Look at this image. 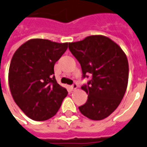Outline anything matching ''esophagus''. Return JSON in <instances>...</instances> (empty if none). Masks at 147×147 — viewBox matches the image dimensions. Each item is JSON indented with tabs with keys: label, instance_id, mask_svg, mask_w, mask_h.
<instances>
[{
	"label": "esophagus",
	"instance_id": "1",
	"mask_svg": "<svg viewBox=\"0 0 147 147\" xmlns=\"http://www.w3.org/2000/svg\"><path fill=\"white\" fill-rule=\"evenodd\" d=\"M71 88H72L73 90H75V89L77 88V84H76V82H74V83H73V85H71Z\"/></svg>",
	"mask_w": 147,
	"mask_h": 147
}]
</instances>
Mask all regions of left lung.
Wrapping results in <instances>:
<instances>
[{"instance_id":"1","label":"left lung","mask_w":147,"mask_h":147,"mask_svg":"<svg viewBox=\"0 0 147 147\" xmlns=\"http://www.w3.org/2000/svg\"><path fill=\"white\" fill-rule=\"evenodd\" d=\"M68 48L80 64L82 78L92 76L81 87L88 99L79 110L91 119H105L117 108L125 93L128 80L125 54L112 40L101 35L70 43Z\"/></svg>"}]
</instances>
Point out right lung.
Segmentation results:
<instances>
[{"mask_svg": "<svg viewBox=\"0 0 147 147\" xmlns=\"http://www.w3.org/2000/svg\"><path fill=\"white\" fill-rule=\"evenodd\" d=\"M67 43L32 39L13 55L9 86L16 104L31 119L45 121L56 114L67 91L56 82L54 65Z\"/></svg>", "mask_w": 147, "mask_h": 147, "instance_id": "1", "label": "right lung"}]
</instances>
